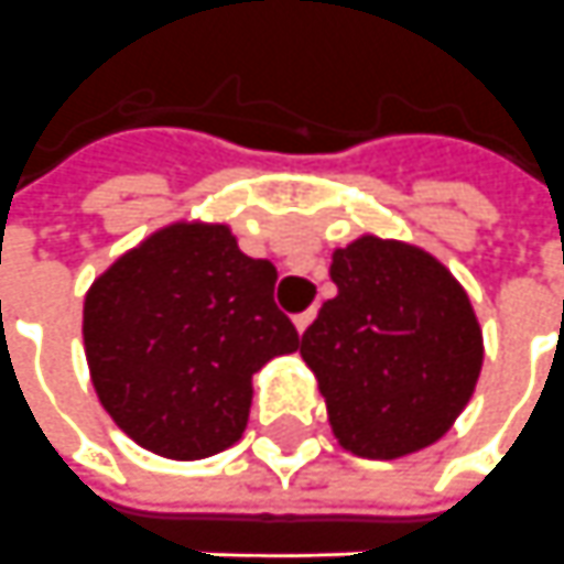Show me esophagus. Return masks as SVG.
Segmentation results:
<instances>
[{
  "instance_id": "34e87169",
  "label": "esophagus",
  "mask_w": 564,
  "mask_h": 564,
  "mask_svg": "<svg viewBox=\"0 0 564 564\" xmlns=\"http://www.w3.org/2000/svg\"><path fill=\"white\" fill-rule=\"evenodd\" d=\"M313 319H316V306H310V310H304V313H297V316H294V328L304 334Z\"/></svg>"
}]
</instances>
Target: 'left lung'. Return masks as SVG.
<instances>
[{
    "label": "left lung",
    "instance_id": "left-lung-1",
    "mask_svg": "<svg viewBox=\"0 0 564 564\" xmlns=\"http://www.w3.org/2000/svg\"><path fill=\"white\" fill-rule=\"evenodd\" d=\"M337 294L304 332L328 421L347 452L393 460L448 433L482 371L467 291L421 248L362 236L332 258Z\"/></svg>",
    "mask_w": 564,
    "mask_h": 564
}]
</instances>
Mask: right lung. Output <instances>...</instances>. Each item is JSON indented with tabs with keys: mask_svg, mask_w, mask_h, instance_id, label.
Here are the masks:
<instances>
[{
	"mask_svg": "<svg viewBox=\"0 0 564 564\" xmlns=\"http://www.w3.org/2000/svg\"><path fill=\"white\" fill-rule=\"evenodd\" d=\"M275 267L230 227L174 224L97 279L82 313L97 399L147 452L199 460L242 436L251 375L301 347Z\"/></svg>",
	"mask_w": 564,
	"mask_h": 564,
	"instance_id": "add662e5",
	"label": "right lung"
}]
</instances>
